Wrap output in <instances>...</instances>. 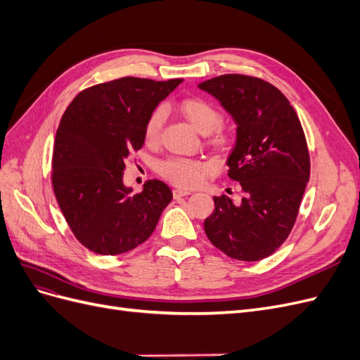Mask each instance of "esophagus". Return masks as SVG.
Listing matches in <instances>:
<instances>
[{"mask_svg":"<svg viewBox=\"0 0 360 360\" xmlns=\"http://www.w3.org/2000/svg\"><path fill=\"white\" fill-rule=\"evenodd\" d=\"M172 195H174V198L188 197V195H191V191H184V189H174V191H172Z\"/></svg>","mask_w":360,"mask_h":360,"instance_id":"1","label":"esophagus"}]
</instances>
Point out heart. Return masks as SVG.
Listing matches in <instances>:
<instances>
[{"label": "heart", "mask_w": 360, "mask_h": 360, "mask_svg": "<svg viewBox=\"0 0 360 360\" xmlns=\"http://www.w3.org/2000/svg\"><path fill=\"white\" fill-rule=\"evenodd\" d=\"M180 111L195 129L202 134H209L216 146L226 147L233 141V130L221 122L222 114L213 102L204 99V97H188L180 103ZM165 117L167 111L162 105L156 106L148 114L143 130L147 146L159 143ZM210 171L212 165L209 162L179 156L163 160L159 167L160 176L180 188L198 186Z\"/></svg>", "instance_id": "heart-1"}]
</instances>
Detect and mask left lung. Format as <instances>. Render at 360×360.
Masks as SVG:
<instances>
[{"label":"left lung","mask_w":360,"mask_h":360,"mask_svg":"<svg viewBox=\"0 0 360 360\" xmlns=\"http://www.w3.org/2000/svg\"><path fill=\"white\" fill-rule=\"evenodd\" d=\"M200 89L213 94L238 124L226 163L228 177L243 193L240 202L213 197L214 212L204 221V231L228 257L263 259L296 224L311 174L307 136L287 97L257 76L221 75Z\"/></svg>","instance_id":"left-lung-1"}]
</instances>
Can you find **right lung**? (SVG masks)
I'll list each match as a JSON object with an SVG mask.
<instances>
[{
	"mask_svg": "<svg viewBox=\"0 0 360 360\" xmlns=\"http://www.w3.org/2000/svg\"><path fill=\"white\" fill-rule=\"evenodd\" d=\"M180 82L124 76L82 90L64 111L52 188L73 236L93 252L117 255L144 243L171 202V189L156 179L130 192L123 169L144 144L148 114Z\"/></svg>",
	"mask_w": 360,
	"mask_h": 360,
	"instance_id": "add662e5",
	"label": "right lung"
}]
</instances>
